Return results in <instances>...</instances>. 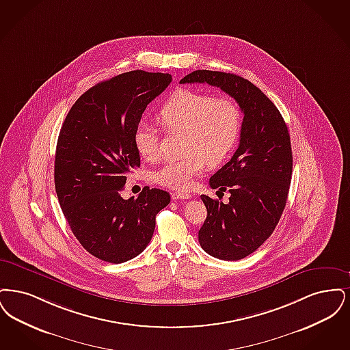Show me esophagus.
Instances as JSON below:
<instances>
[{"mask_svg": "<svg viewBox=\"0 0 350 350\" xmlns=\"http://www.w3.org/2000/svg\"><path fill=\"white\" fill-rule=\"evenodd\" d=\"M171 198L172 200H188V198H191V195L185 193V192H174L171 195Z\"/></svg>", "mask_w": 350, "mask_h": 350, "instance_id": "34e87169", "label": "esophagus"}]
</instances>
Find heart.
Instances as JSON below:
<instances>
[{"mask_svg": "<svg viewBox=\"0 0 350 350\" xmlns=\"http://www.w3.org/2000/svg\"><path fill=\"white\" fill-rule=\"evenodd\" d=\"M158 119L168 131L184 132L185 154L165 162L154 172V180L179 191L191 188L205 163L217 166L228 158L242 126V113L234 100L191 89L174 92L161 107ZM135 146L144 159H157L159 141L152 124L142 122L137 125Z\"/></svg>", "mask_w": 350, "mask_h": 350, "instance_id": "b5f03b06", "label": "heart"}]
</instances>
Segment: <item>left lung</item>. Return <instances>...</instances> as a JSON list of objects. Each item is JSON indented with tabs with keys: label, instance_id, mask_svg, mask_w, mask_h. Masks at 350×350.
<instances>
[{
	"label": "left lung",
	"instance_id": "left-lung-1",
	"mask_svg": "<svg viewBox=\"0 0 350 350\" xmlns=\"http://www.w3.org/2000/svg\"><path fill=\"white\" fill-rule=\"evenodd\" d=\"M180 83L219 88L243 112L239 146L209 180L218 192H230L228 202L201 195L208 215L198 242L213 258H245L271 237L286 205L293 171L288 126L272 100L243 77L195 70Z\"/></svg>",
	"mask_w": 350,
	"mask_h": 350
}]
</instances>
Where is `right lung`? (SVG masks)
Segmentation results:
<instances>
[{"label": "right lung", "mask_w": 350, "mask_h": 350, "mask_svg": "<svg viewBox=\"0 0 350 350\" xmlns=\"http://www.w3.org/2000/svg\"><path fill=\"white\" fill-rule=\"evenodd\" d=\"M172 77L132 70L82 94L61 126L55 155V187L62 213L92 256L119 264L152 241L155 215L170 193L145 187L138 198L120 195L126 175L139 167L135 131L144 111Z\"/></svg>", "instance_id": "obj_1"}]
</instances>
